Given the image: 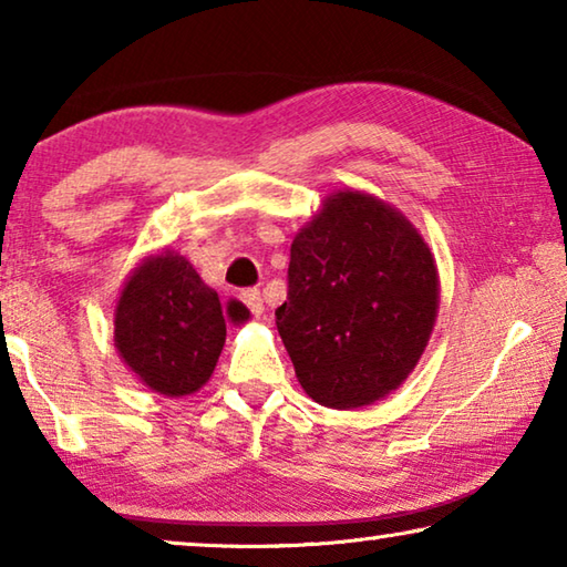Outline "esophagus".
Here are the masks:
<instances>
[{"instance_id": "esophagus-1", "label": "esophagus", "mask_w": 567, "mask_h": 567, "mask_svg": "<svg viewBox=\"0 0 567 567\" xmlns=\"http://www.w3.org/2000/svg\"><path fill=\"white\" fill-rule=\"evenodd\" d=\"M239 300L247 305V310L252 312L255 318H260V315L265 312V302H262L260 290H243V292H239Z\"/></svg>"}]
</instances>
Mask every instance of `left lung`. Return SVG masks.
Segmentation results:
<instances>
[{
  "mask_svg": "<svg viewBox=\"0 0 567 567\" xmlns=\"http://www.w3.org/2000/svg\"><path fill=\"white\" fill-rule=\"evenodd\" d=\"M435 257L405 215L334 192L290 249L277 332L315 402L370 405L415 370L437 318Z\"/></svg>",
  "mask_w": 567,
  "mask_h": 567,
  "instance_id": "1",
  "label": "left lung"
}]
</instances>
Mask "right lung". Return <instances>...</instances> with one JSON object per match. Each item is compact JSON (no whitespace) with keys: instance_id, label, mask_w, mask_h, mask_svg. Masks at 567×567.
Wrapping results in <instances>:
<instances>
[{"instance_id":"obj_1","label":"right lung","mask_w":567,"mask_h":567,"mask_svg":"<svg viewBox=\"0 0 567 567\" xmlns=\"http://www.w3.org/2000/svg\"><path fill=\"white\" fill-rule=\"evenodd\" d=\"M227 315L245 322L249 310L229 302ZM225 334L223 302L182 255H150L124 282L114 310V344L134 375L159 395L182 398L203 388Z\"/></svg>"}]
</instances>
